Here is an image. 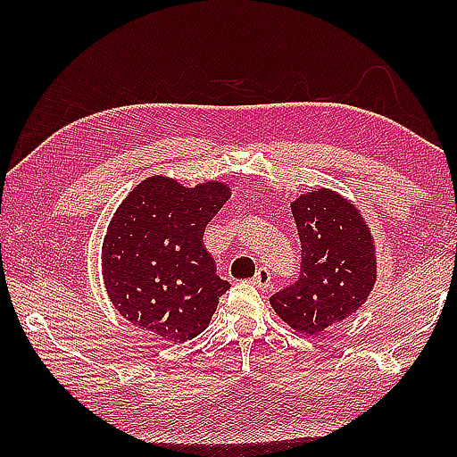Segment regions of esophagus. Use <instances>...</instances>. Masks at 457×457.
I'll return each mask as SVG.
<instances>
[{
    "label": "esophagus",
    "instance_id": "esophagus-1",
    "mask_svg": "<svg viewBox=\"0 0 457 457\" xmlns=\"http://www.w3.org/2000/svg\"><path fill=\"white\" fill-rule=\"evenodd\" d=\"M251 283H253L257 288H263V290L269 288V287H270V273H269V269H267V267H259L255 277L251 278Z\"/></svg>",
    "mask_w": 457,
    "mask_h": 457
}]
</instances>
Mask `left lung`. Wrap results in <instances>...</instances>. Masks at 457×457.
Instances as JSON below:
<instances>
[{
    "instance_id": "8db88e82",
    "label": "left lung",
    "mask_w": 457,
    "mask_h": 457,
    "mask_svg": "<svg viewBox=\"0 0 457 457\" xmlns=\"http://www.w3.org/2000/svg\"><path fill=\"white\" fill-rule=\"evenodd\" d=\"M300 270L293 285L270 296V306L303 334H320L352 316L375 283V247L352 202L322 188L296 198Z\"/></svg>"
}]
</instances>
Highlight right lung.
<instances>
[{
	"mask_svg": "<svg viewBox=\"0 0 457 457\" xmlns=\"http://www.w3.org/2000/svg\"><path fill=\"white\" fill-rule=\"evenodd\" d=\"M231 196L228 184L196 188L151 177L115 210L102 245V275L115 310L172 344L208 328L229 288L204 249V229Z\"/></svg>",
	"mask_w": 457,
	"mask_h": 457,
	"instance_id": "obj_1",
	"label": "right lung"
}]
</instances>
